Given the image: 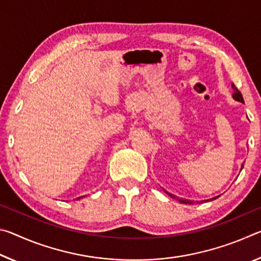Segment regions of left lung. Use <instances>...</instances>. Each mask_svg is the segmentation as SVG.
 I'll list each match as a JSON object with an SVG mask.
<instances>
[{
    "label": "left lung",
    "instance_id": "left-lung-1",
    "mask_svg": "<svg viewBox=\"0 0 261 261\" xmlns=\"http://www.w3.org/2000/svg\"><path fill=\"white\" fill-rule=\"evenodd\" d=\"M232 88H233V94H232L233 99L237 100V101H240V102H244V100H243V96H242V93L240 92V90H238V88L235 86V84H232ZM243 167H244V166L242 165V169H243ZM168 194H169L171 198H176V199H177L179 202H182V204H193V202H194V201H190V200H187V199H182V198H177V197H175L174 194H170V193H168ZM216 198H219V196L213 198V199H216ZM210 200H212V199H210ZM197 202H201V201H197Z\"/></svg>",
    "mask_w": 261,
    "mask_h": 261
}]
</instances>
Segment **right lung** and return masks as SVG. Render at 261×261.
<instances>
[{
  "label": "right lung",
  "instance_id": "1",
  "mask_svg": "<svg viewBox=\"0 0 261 261\" xmlns=\"http://www.w3.org/2000/svg\"><path fill=\"white\" fill-rule=\"evenodd\" d=\"M81 198H82V197H79V198H77V199H81Z\"/></svg>",
  "mask_w": 261,
  "mask_h": 261
}]
</instances>
